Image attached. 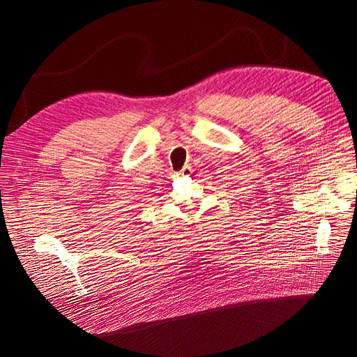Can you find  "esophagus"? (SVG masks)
<instances>
[{"instance_id":"1","label":"esophagus","mask_w":357,"mask_h":357,"mask_svg":"<svg viewBox=\"0 0 357 357\" xmlns=\"http://www.w3.org/2000/svg\"><path fill=\"white\" fill-rule=\"evenodd\" d=\"M192 172H193V171H192V168H190L189 165H186V167H183V168H181V171L178 172V174H180V176H185V177H188V176H190V174H192Z\"/></svg>"}]
</instances>
